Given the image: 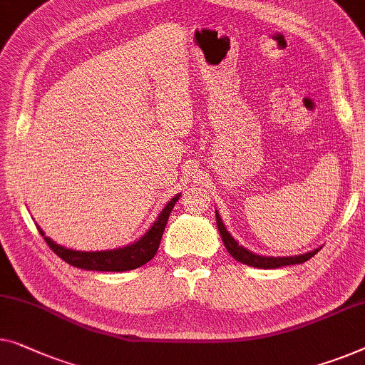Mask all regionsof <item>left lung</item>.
Wrapping results in <instances>:
<instances>
[{"instance_id":"obj_1","label":"left lung","mask_w":365,"mask_h":365,"mask_svg":"<svg viewBox=\"0 0 365 365\" xmlns=\"http://www.w3.org/2000/svg\"><path fill=\"white\" fill-rule=\"evenodd\" d=\"M215 222H217V229L220 232L222 242H224L227 252H229L237 262L245 263V265H248V267L265 268V270H268V268H282V267H287V265H298V263L308 262L309 258L314 257L321 248V247L314 248V250H311L308 253H301V255H293V257L257 255V253L247 250L245 247L239 245V242H237L234 237L230 235V232L227 230V227H225L224 222H222L217 210H215Z\"/></svg>"}]
</instances>
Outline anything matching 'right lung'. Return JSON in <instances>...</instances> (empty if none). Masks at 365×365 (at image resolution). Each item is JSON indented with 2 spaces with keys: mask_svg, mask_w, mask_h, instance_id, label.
Here are the masks:
<instances>
[{
  "mask_svg": "<svg viewBox=\"0 0 365 365\" xmlns=\"http://www.w3.org/2000/svg\"><path fill=\"white\" fill-rule=\"evenodd\" d=\"M181 197V194H176L174 197L165 205V209L161 210L156 220L153 222V225L145 232V235H141L138 240H135L133 244L113 248V250H100V252H81V250H72V248L62 247L56 244L54 240H51L49 237H46L44 230L38 225L39 234L44 237L47 245L56 255H59L62 260L67 262L68 265L82 268V270H95V272H126V270H135L141 265H145L156 255L158 247H160L163 232H165L166 222L170 219V214L174 207V204L178 202V199Z\"/></svg>",
  "mask_w": 365,
  "mask_h": 365,
  "instance_id": "1",
  "label": "right lung"
}]
</instances>
